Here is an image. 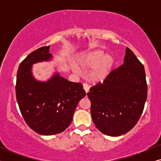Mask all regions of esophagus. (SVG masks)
Wrapping results in <instances>:
<instances>
[{
	"mask_svg": "<svg viewBox=\"0 0 161 161\" xmlns=\"http://www.w3.org/2000/svg\"><path fill=\"white\" fill-rule=\"evenodd\" d=\"M83 89H84V91L86 92V93H88V92H89V86L88 85H86V84H83Z\"/></svg>",
	"mask_w": 161,
	"mask_h": 161,
	"instance_id": "obj_1",
	"label": "esophagus"
}]
</instances>
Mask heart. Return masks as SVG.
<instances>
[{
  "mask_svg": "<svg viewBox=\"0 0 161 161\" xmlns=\"http://www.w3.org/2000/svg\"><path fill=\"white\" fill-rule=\"evenodd\" d=\"M114 65L115 59L112 55L106 54L102 49H94L79 57L78 66L72 64V67L76 72L79 71V68L83 70L91 69L88 72V80L93 83H98L108 77Z\"/></svg>",
  "mask_w": 161,
  "mask_h": 161,
  "instance_id": "obj_1",
  "label": "heart"
}]
</instances>
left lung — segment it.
Wrapping results in <instances>:
<instances>
[{"mask_svg": "<svg viewBox=\"0 0 161 161\" xmlns=\"http://www.w3.org/2000/svg\"><path fill=\"white\" fill-rule=\"evenodd\" d=\"M89 90L87 95L97 128L114 137L127 133L138 122L147 100L144 65L127 47L123 64Z\"/></svg>", "mask_w": 161, "mask_h": 161, "instance_id": "1", "label": "left lung"}]
</instances>
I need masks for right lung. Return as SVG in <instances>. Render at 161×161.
<instances>
[{
	"label": "right lung",
	"mask_w": 161,
	"mask_h": 161,
	"mask_svg": "<svg viewBox=\"0 0 161 161\" xmlns=\"http://www.w3.org/2000/svg\"><path fill=\"white\" fill-rule=\"evenodd\" d=\"M50 46L30 53L17 70L16 97L22 116L36 133L44 136L60 133L71 124L78 102L86 96L83 85L67 80L55 72L46 81L36 80L32 66L52 60Z\"/></svg>",
	"instance_id": "1"
}]
</instances>
